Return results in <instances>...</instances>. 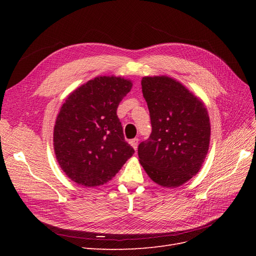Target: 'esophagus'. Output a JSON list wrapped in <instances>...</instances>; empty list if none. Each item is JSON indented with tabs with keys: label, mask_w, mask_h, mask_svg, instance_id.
I'll return each instance as SVG.
<instances>
[{
	"label": "esophagus",
	"mask_w": 256,
	"mask_h": 256,
	"mask_svg": "<svg viewBox=\"0 0 256 256\" xmlns=\"http://www.w3.org/2000/svg\"><path fill=\"white\" fill-rule=\"evenodd\" d=\"M130 145L134 147V150H138V138H132V140H130Z\"/></svg>",
	"instance_id": "34e87169"
}]
</instances>
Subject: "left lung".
<instances>
[{"label":"left lung","mask_w":256,"mask_h":256,"mask_svg":"<svg viewBox=\"0 0 256 256\" xmlns=\"http://www.w3.org/2000/svg\"><path fill=\"white\" fill-rule=\"evenodd\" d=\"M141 84L152 134L138 145V161L156 184L180 187L198 174L208 152L207 109L202 100L170 76H144Z\"/></svg>","instance_id":"left-lung-1"}]
</instances>
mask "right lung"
<instances>
[{
	"instance_id": "right-lung-1",
	"label": "right lung",
	"mask_w": 256,
	"mask_h": 256,
	"mask_svg": "<svg viewBox=\"0 0 256 256\" xmlns=\"http://www.w3.org/2000/svg\"><path fill=\"white\" fill-rule=\"evenodd\" d=\"M131 88V81L122 76H96L69 94L62 106L53 131L54 152L74 182L104 184L134 154L116 114Z\"/></svg>"
}]
</instances>
